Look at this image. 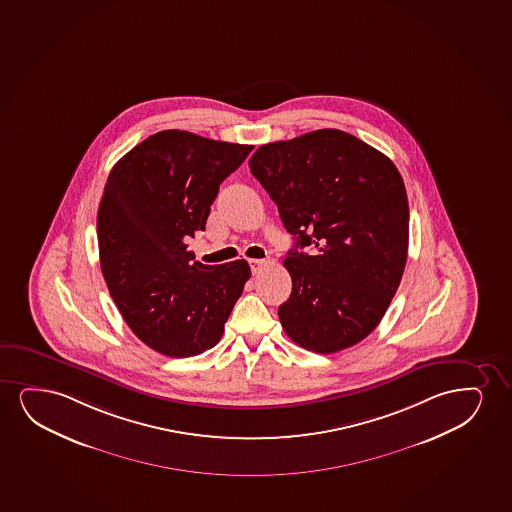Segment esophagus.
<instances>
[{
	"instance_id": "esophagus-1",
	"label": "esophagus",
	"mask_w": 512,
	"mask_h": 512,
	"mask_svg": "<svg viewBox=\"0 0 512 512\" xmlns=\"http://www.w3.org/2000/svg\"><path fill=\"white\" fill-rule=\"evenodd\" d=\"M267 260L264 259H252L250 260V267H252V273L257 274L259 273L260 269L262 267L266 266Z\"/></svg>"
}]
</instances>
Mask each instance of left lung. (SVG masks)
<instances>
[{
  "instance_id": "left-lung-1",
  "label": "left lung",
  "mask_w": 512,
  "mask_h": 512,
  "mask_svg": "<svg viewBox=\"0 0 512 512\" xmlns=\"http://www.w3.org/2000/svg\"><path fill=\"white\" fill-rule=\"evenodd\" d=\"M248 165L295 238L283 262L292 293L278 309L286 335L321 354L358 344L405 271L410 208L398 168L335 128L264 144Z\"/></svg>"
}]
</instances>
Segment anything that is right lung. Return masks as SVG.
I'll list each match as a JSON object with an SVG mask.
<instances>
[{
    "instance_id": "right-lung-1",
    "label": "right lung",
    "mask_w": 512,
    "mask_h": 512,
    "mask_svg": "<svg viewBox=\"0 0 512 512\" xmlns=\"http://www.w3.org/2000/svg\"><path fill=\"white\" fill-rule=\"evenodd\" d=\"M252 149L163 130L107 177L97 215L102 274L130 330L160 354L189 358L212 349L250 279L246 260H194L187 239L205 231L222 180Z\"/></svg>"
}]
</instances>
